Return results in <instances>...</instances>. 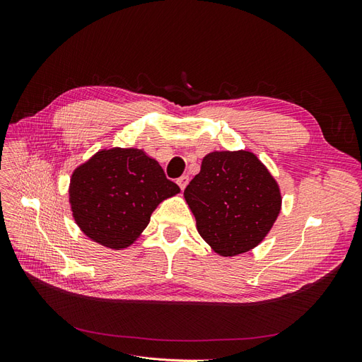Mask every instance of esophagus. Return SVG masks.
<instances>
[{
    "label": "esophagus",
    "mask_w": 362,
    "mask_h": 362,
    "mask_svg": "<svg viewBox=\"0 0 362 362\" xmlns=\"http://www.w3.org/2000/svg\"><path fill=\"white\" fill-rule=\"evenodd\" d=\"M177 182H178V185H180V189L184 190L185 187H187V184H189V175H182V177L178 178Z\"/></svg>",
    "instance_id": "34e87169"
}]
</instances>
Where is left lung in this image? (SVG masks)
<instances>
[{
	"label": "left lung",
	"mask_w": 362,
	"mask_h": 362,
	"mask_svg": "<svg viewBox=\"0 0 362 362\" xmlns=\"http://www.w3.org/2000/svg\"><path fill=\"white\" fill-rule=\"evenodd\" d=\"M196 228L216 254L234 257L257 247L281 211V190L250 151H214L184 190Z\"/></svg>",
	"instance_id": "obj_1"
}]
</instances>
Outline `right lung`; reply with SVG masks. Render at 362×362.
Instances as JSON below:
<instances>
[{
    "label": "right lung",
    "mask_w": 362,
    "mask_h": 362,
    "mask_svg": "<svg viewBox=\"0 0 362 362\" xmlns=\"http://www.w3.org/2000/svg\"><path fill=\"white\" fill-rule=\"evenodd\" d=\"M181 190L144 149L98 151L72 172L69 204L81 231L115 250L133 245L160 202Z\"/></svg>",
    "instance_id": "1"
}]
</instances>
